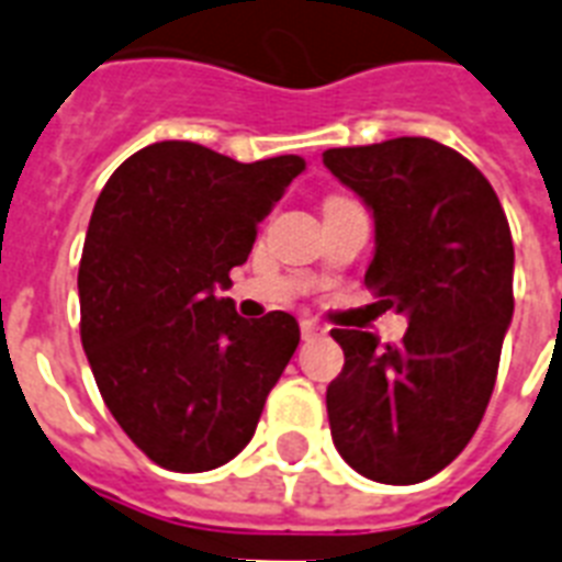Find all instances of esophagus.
I'll list each match as a JSON object with an SVG mask.
<instances>
[{
    "label": "esophagus",
    "mask_w": 562,
    "mask_h": 562,
    "mask_svg": "<svg viewBox=\"0 0 562 562\" xmlns=\"http://www.w3.org/2000/svg\"><path fill=\"white\" fill-rule=\"evenodd\" d=\"M323 331H326V328L317 321H312V317H303V321H300V335H303L305 340H312V337L323 335Z\"/></svg>",
    "instance_id": "obj_1"
}]
</instances>
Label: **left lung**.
Listing matches in <instances>:
<instances>
[{
  "instance_id": "obj_1",
  "label": "left lung",
  "mask_w": 562,
  "mask_h": 562,
  "mask_svg": "<svg viewBox=\"0 0 562 562\" xmlns=\"http://www.w3.org/2000/svg\"><path fill=\"white\" fill-rule=\"evenodd\" d=\"M375 216L367 285L407 314L401 344L331 328L344 372L326 409L337 453L360 476L415 485L473 439L514 317V241L494 187L430 138L323 153Z\"/></svg>"
}]
</instances>
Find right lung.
Here are the masks:
<instances>
[{"label":"right lung","instance_id":"right-lung-1","mask_svg":"<svg viewBox=\"0 0 562 562\" xmlns=\"http://www.w3.org/2000/svg\"><path fill=\"white\" fill-rule=\"evenodd\" d=\"M303 170L300 155L239 164L161 140L130 155L94 202L80 340L109 413L167 471L231 462L300 344L291 314L245 321L216 289Z\"/></svg>","mask_w":562,"mask_h":562}]
</instances>
